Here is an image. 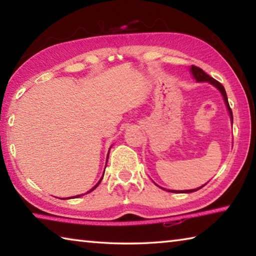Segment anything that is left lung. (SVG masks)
Listing matches in <instances>:
<instances>
[{
    "label": "left lung",
    "mask_w": 256,
    "mask_h": 256,
    "mask_svg": "<svg viewBox=\"0 0 256 256\" xmlns=\"http://www.w3.org/2000/svg\"><path fill=\"white\" fill-rule=\"evenodd\" d=\"M190 72H192V74H193V76L196 78V81H198V82H204V81H208V82H210L211 84H214L216 89L219 90L220 92H222V97H224V102H226V106H227V108H228V112H229V114H230V118H232V108H230V106H229V102H228V98H227V94H226V90H224V86L220 84L219 81H216V79H214V78H211L210 76H208L206 73L202 70V68H200L198 66H192V68H190ZM206 185V184H204ZM203 185V186H204ZM203 186H201V188H203ZM201 188H196V190H185V192H182V190H180V193H190V192H196V190H200ZM170 192H175V190H170ZM178 192V190H176V193Z\"/></svg>",
    "instance_id": "8db88e82"
}]
</instances>
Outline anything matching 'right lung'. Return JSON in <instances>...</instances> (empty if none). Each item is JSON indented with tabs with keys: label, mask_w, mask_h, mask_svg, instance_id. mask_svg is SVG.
Instances as JSON below:
<instances>
[{
	"label": "right lung",
	"mask_w": 256,
	"mask_h": 256,
	"mask_svg": "<svg viewBox=\"0 0 256 256\" xmlns=\"http://www.w3.org/2000/svg\"><path fill=\"white\" fill-rule=\"evenodd\" d=\"M100 180H99V182H98V184H97V185H94V188H92V190H89V192H92V190H94V188H97V186L99 185V183H100ZM89 192H88V193H89ZM79 196H76V198H79Z\"/></svg>",
	"instance_id": "add662e5"
}]
</instances>
